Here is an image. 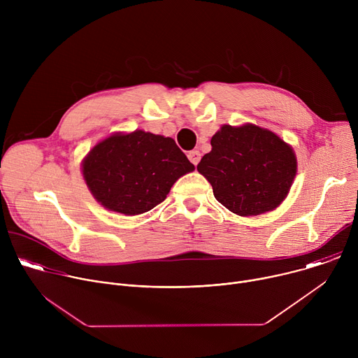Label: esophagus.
Listing matches in <instances>:
<instances>
[{"label":"esophagus","instance_id":"34e87169","mask_svg":"<svg viewBox=\"0 0 358 358\" xmlns=\"http://www.w3.org/2000/svg\"><path fill=\"white\" fill-rule=\"evenodd\" d=\"M188 159H189V162L194 166H196L199 163V160H201V152L198 150H192V151L188 152Z\"/></svg>","mask_w":358,"mask_h":358}]
</instances>
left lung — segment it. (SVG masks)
Here are the masks:
<instances>
[{
  "mask_svg": "<svg viewBox=\"0 0 358 358\" xmlns=\"http://www.w3.org/2000/svg\"><path fill=\"white\" fill-rule=\"evenodd\" d=\"M213 150L196 166L218 202L241 217L275 210L286 198L297 171L293 148L273 131L255 124H224Z\"/></svg>",
  "mask_w": 358,
  "mask_h": 358,
  "instance_id": "8db88e82",
  "label": "left lung"
}]
</instances>
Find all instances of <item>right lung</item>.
<instances>
[{
    "mask_svg": "<svg viewBox=\"0 0 358 358\" xmlns=\"http://www.w3.org/2000/svg\"><path fill=\"white\" fill-rule=\"evenodd\" d=\"M194 169L171 137L143 130L109 136L82 162L83 178L96 201L124 215L159 206L173 184Z\"/></svg>",
    "mask_w": 358,
    "mask_h": 358,
    "instance_id": "right-lung-1",
    "label": "right lung"
}]
</instances>
